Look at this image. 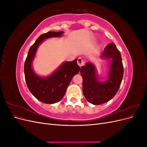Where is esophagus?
<instances>
[{
    "instance_id": "esophagus-1",
    "label": "esophagus",
    "mask_w": 147,
    "mask_h": 147,
    "mask_svg": "<svg viewBox=\"0 0 147 147\" xmlns=\"http://www.w3.org/2000/svg\"><path fill=\"white\" fill-rule=\"evenodd\" d=\"M77 63L80 67H82L84 64V61L82 58H81V57H79L77 59Z\"/></svg>"
}]
</instances>
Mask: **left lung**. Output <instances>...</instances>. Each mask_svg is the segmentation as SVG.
Instances as JSON below:
<instances>
[{"label":"left lung","instance_id":"left-lung-1","mask_svg":"<svg viewBox=\"0 0 147 147\" xmlns=\"http://www.w3.org/2000/svg\"><path fill=\"white\" fill-rule=\"evenodd\" d=\"M102 56L111 59L110 68L106 82L97 80L94 66L87 63L80 69L83 78V93L86 100L94 105L105 103L117 94L123 77L124 69L121 55L114 43H110L105 48Z\"/></svg>","mask_w":147,"mask_h":147}]
</instances>
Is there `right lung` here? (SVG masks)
I'll return each mask as SVG.
<instances>
[{
    "label": "right lung",
    "instance_id": "obj_1",
    "mask_svg": "<svg viewBox=\"0 0 147 147\" xmlns=\"http://www.w3.org/2000/svg\"><path fill=\"white\" fill-rule=\"evenodd\" d=\"M63 32H48L42 34L30 47L25 61L24 76L29 90L35 98L45 104H51L60 101L72 78L80 71L76 59L65 62L55 72L46 78L38 77L33 72L32 62L40 44L44 39L61 37Z\"/></svg>",
    "mask_w": 147,
    "mask_h": 147
}]
</instances>
